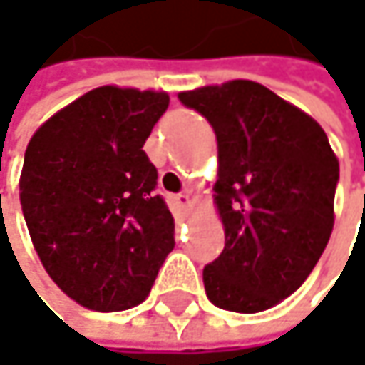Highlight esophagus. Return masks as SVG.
<instances>
[{
	"label": "esophagus",
	"instance_id": "esophagus-1",
	"mask_svg": "<svg viewBox=\"0 0 365 365\" xmlns=\"http://www.w3.org/2000/svg\"><path fill=\"white\" fill-rule=\"evenodd\" d=\"M175 202H178V207L182 209V211H187V207H190V196L182 192V194H178L175 196Z\"/></svg>",
	"mask_w": 365,
	"mask_h": 365
}]
</instances>
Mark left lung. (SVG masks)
Here are the masks:
<instances>
[{
	"label": "left lung",
	"mask_w": 365,
	"mask_h": 365,
	"mask_svg": "<svg viewBox=\"0 0 365 365\" xmlns=\"http://www.w3.org/2000/svg\"><path fill=\"white\" fill-rule=\"evenodd\" d=\"M217 137L215 202L226 232L202 270L207 298L259 313L294 294L334 228L338 160L324 128L252 80L180 93Z\"/></svg>",
	"instance_id": "left-lung-1"
}]
</instances>
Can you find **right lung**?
Here are the masks:
<instances>
[{"mask_svg": "<svg viewBox=\"0 0 365 365\" xmlns=\"http://www.w3.org/2000/svg\"><path fill=\"white\" fill-rule=\"evenodd\" d=\"M167 93L101 86L31 137L21 205L50 279L78 304L126 311L143 302L175 247V222L143 152Z\"/></svg>", "mask_w": 365, "mask_h": 365, "instance_id": "right-lung-1", "label": "right lung"}]
</instances>
